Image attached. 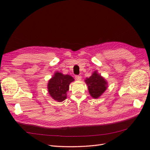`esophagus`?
I'll return each instance as SVG.
<instances>
[{"mask_svg": "<svg viewBox=\"0 0 150 150\" xmlns=\"http://www.w3.org/2000/svg\"><path fill=\"white\" fill-rule=\"evenodd\" d=\"M81 79H82L81 75H76V76H75V79H76V80L81 81Z\"/></svg>", "mask_w": 150, "mask_h": 150, "instance_id": "34e87169", "label": "esophagus"}]
</instances>
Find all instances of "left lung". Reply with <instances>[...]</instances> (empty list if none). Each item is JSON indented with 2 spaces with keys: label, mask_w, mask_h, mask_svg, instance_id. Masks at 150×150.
I'll use <instances>...</instances> for the list:
<instances>
[{
  "label": "left lung",
  "mask_w": 150,
  "mask_h": 150,
  "mask_svg": "<svg viewBox=\"0 0 150 150\" xmlns=\"http://www.w3.org/2000/svg\"><path fill=\"white\" fill-rule=\"evenodd\" d=\"M85 81L88 86V90L91 96L95 98L99 97L107 88V82L96 71Z\"/></svg>",
  "instance_id": "obj_1"
}]
</instances>
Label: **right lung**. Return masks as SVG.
<instances>
[{"instance_id":"obj_1","label":"right lung","mask_w":150,"mask_h":150,"mask_svg":"<svg viewBox=\"0 0 150 150\" xmlns=\"http://www.w3.org/2000/svg\"><path fill=\"white\" fill-rule=\"evenodd\" d=\"M74 79L71 76L56 73L49 81L47 88L49 93L54 100L62 102L66 98V92L69 90V85Z\"/></svg>"}]
</instances>
